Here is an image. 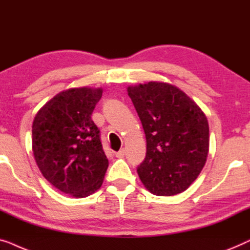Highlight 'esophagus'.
<instances>
[{
	"label": "esophagus",
	"instance_id": "esophagus-1",
	"mask_svg": "<svg viewBox=\"0 0 250 250\" xmlns=\"http://www.w3.org/2000/svg\"><path fill=\"white\" fill-rule=\"evenodd\" d=\"M125 150L122 148V149L119 150V152L115 153V156H117L118 159H122V157H125Z\"/></svg>",
	"mask_w": 250,
	"mask_h": 250
}]
</instances>
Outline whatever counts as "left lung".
Segmentation results:
<instances>
[{
    "mask_svg": "<svg viewBox=\"0 0 250 250\" xmlns=\"http://www.w3.org/2000/svg\"><path fill=\"white\" fill-rule=\"evenodd\" d=\"M126 90L146 136V157L137 168L144 187L156 196L187 190L208 155L205 113L171 83L149 82Z\"/></svg>",
    "mask_w": 250,
    "mask_h": 250,
    "instance_id": "left-lung-1",
    "label": "left lung"
}]
</instances>
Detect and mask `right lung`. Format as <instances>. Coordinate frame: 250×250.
I'll use <instances>...</instances> for the list:
<instances>
[{"label": "right lung", "mask_w": 250, "mask_h": 250, "mask_svg": "<svg viewBox=\"0 0 250 250\" xmlns=\"http://www.w3.org/2000/svg\"><path fill=\"white\" fill-rule=\"evenodd\" d=\"M103 89L80 87L56 94L33 122V153L43 177L60 191L83 198L101 188L108 160L91 120Z\"/></svg>", "instance_id": "add662e5"}]
</instances>
